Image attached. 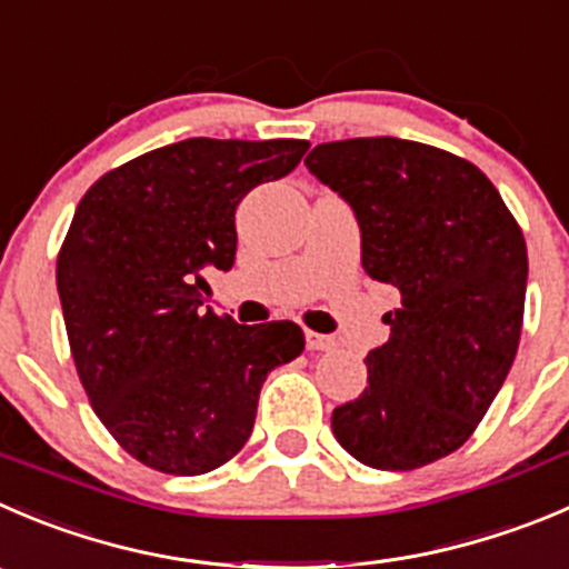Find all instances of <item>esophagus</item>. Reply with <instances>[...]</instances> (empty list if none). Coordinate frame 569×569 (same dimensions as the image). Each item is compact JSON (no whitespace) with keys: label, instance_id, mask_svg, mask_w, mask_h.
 I'll list each match as a JSON object with an SVG mask.
<instances>
[{"label":"esophagus","instance_id":"esophagus-1","mask_svg":"<svg viewBox=\"0 0 569 569\" xmlns=\"http://www.w3.org/2000/svg\"><path fill=\"white\" fill-rule=\"evenodd\" d=\"M306 345H308V350H333L336 341L330 339V336H322V333H313V330H306Z\"/></svg>","mask_w":569,"mask_h":569}]
</instances>
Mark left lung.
Segmentation results:
<instances>
[{"mask_svg":"<svg viewBox=\"0 0 569 569\" xmlns=\"http://www.w3.org/2000/svg\"><path fill=\"white\" fill-rule=\"evenodd\" d=\"M308 172L352 208L367 274L400 291L367 389L333 408L341 448L375 470L459 450L503 386L522 330L528 252L498 189L470 161L402 138L319 144Z\"/></svg>","mask_w":569,"mask_h":569,"instance_id":"obj_1","label":"left lung"}]
</instances>
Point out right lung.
<instances>
[{
    "mask_svg": "<svg viewBox=\"0 0 569 569\" xmlns=\"http://www.w3.org/2000/svg\"><path fill=\"white\" fill-rule=\"evenodd\" d=\"M308 141L186 138L102 174L58 256L77 375L110 437L141 465L202 476L233 459L258 395L306 336L202 311L206 272L236 261V208L280 180Z\"/></svg>",
    "mask_w": 569,
    "mask_h": 569,
    "instance_id": "obj_1",
    "label": "right lung"
}]
</instances>
